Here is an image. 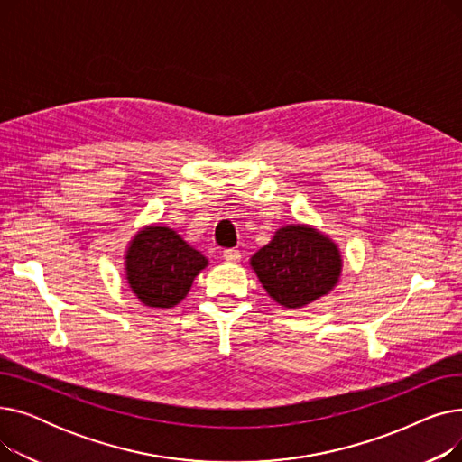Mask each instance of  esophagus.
<instances>
[{
  "label": "esophagus",
  "instance_id": "34e87169",
  "mask_svg": "<svg viewBox=\"0 0 462 462\" xmlns=\"http://www.w3.org/2000/svg\"><path fill=\"white\" fill-rule=\"evenodd\" d=\"M223 258L226 260V262H239L241 260V251L239 249H225L223 251Z\"/></svg>",
  "mask_w": 462,
  "mask_h": 462
}]
</instances>
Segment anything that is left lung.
<instances>
[{
    "label": "left lung",
    "instance_id": "8db88e82",
    "mask_svg": "<svg viewBox=\"0 0 462 462\" xmlns=\"http://www.w3.org/2000/svg\"><path fill=\"white\" fill-rule=\"evenodd\" d=\"M253 270L279 305L303 307L326 296L341 275V254L329 237L305 225L275 232L253 258Z\"/></svg>",
    "mask_w": 462,
    "mask_h": 462
}]
</instances>
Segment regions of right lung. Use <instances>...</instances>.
<instances>
[{
	"instance_id": "add662e5",
	"label": "right lung",
	"mask_w": 462,
	"mask_h": 462,
	"mask_svg": "<svg viewBox=\"0 0 462 462\" xmlns=\"http://www.w3.org/2000/svg\"><path fill=\"white\" fill-rule=\"evenodd\" d=\"M127 281L138 300L148 307L178 305L208 260L166 226L140 230L127 251Z\"/></svg>"
}]
</instances>
